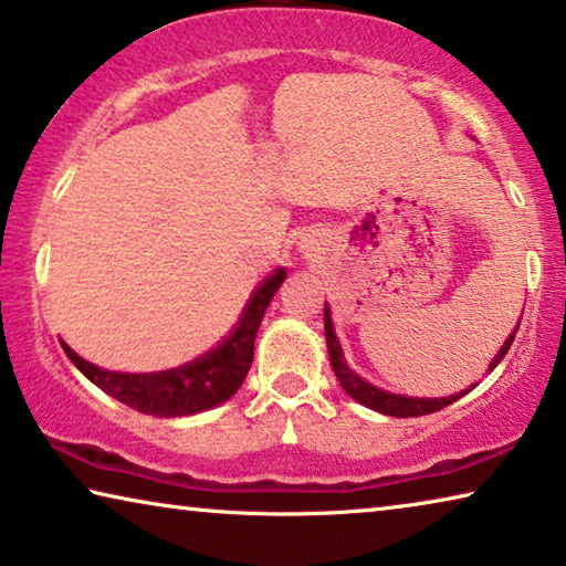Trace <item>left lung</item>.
<instances>
[{
	"label": "left lung",
	"instance_id": "8db88e82",
	"mask_svg": "<svg viewBox=\"0 0 566 566\" xmlns=\"http://www.w3.org/2000/svg\"><path fill=\"white\" fill-rule=\"evenodd\" d=\"M521 324V321H518ZM518 324L514 332L509 334L506 342L499 349V354L493 356V361L489 364V371H493L499 367L503 356L511 349V344H514L516 332H518ZM324 328H326V346H328V359H332V369L336 374L338 385L344 387V392L349 395L356 402L369 407L374 412H381V415H389V417H420V415H430V412H438L442 407L453 405L455 399H460L463 395L471 392V389H463V392L458 395H450V397H405V395H395V392H385V389L369 385L367 379H361L359 374H356L349 364L344 359V352H342V344H338L336 332H334V321H332V308H328V303L324 306Z\"/></svg>",
	"mask_w": 566,
	"mask_h": 566
}]
</instances>
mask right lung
<instances>
[{"instance_id":"right-lung-1","label":"right lung","mask_w":566,"mask_h":566,"mask_svg":"<svg viewBox=\"0 0 566 566\" xmlns=\"http://www.w3.org/2000/svg\"><path fill=\"white\" fill-rule=\"evenodd\" d=\"M283 281L285 268H277L253 293V298L248 301L234 332L217 344L214 349L195 361L181 364V367L151 374L111 371L85 361L65 342L63 349L95 387L138 412L154 417H185L212 410V407L222 405L224 399L238 392L242 381H245L250 364H253L260 321H263L268 303L273 301Z\"/></svg>"}]
</instances>
